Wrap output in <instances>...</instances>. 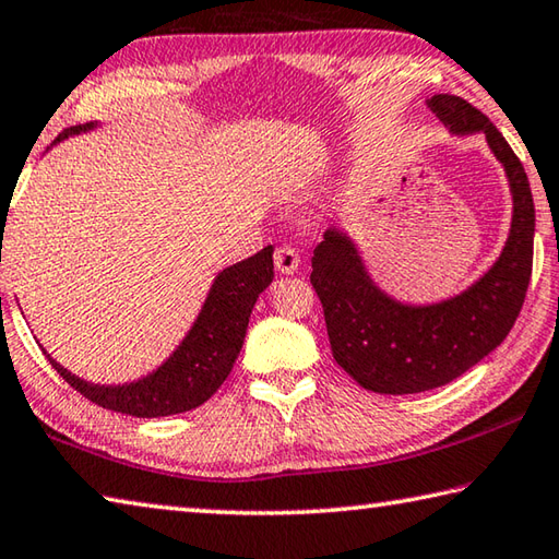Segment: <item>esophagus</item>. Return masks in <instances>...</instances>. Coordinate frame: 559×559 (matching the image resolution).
I'll return each instance as SVG.
<instances>
[{"label":"esophagus","instance_id":"1","mask_svg":"<svg viewBox=\"0 0 559 559\" xmlns=\"http://www.w3.org/2000/svg\"><path fill=\"white\" fill-rule=\"evenodd\" d=\"M273 261H276V271L278 273H296L300 266V257L293 247H278L276 253H273Z\"/></svg>","mask_w":559,"mask_h":559}]
</instances>
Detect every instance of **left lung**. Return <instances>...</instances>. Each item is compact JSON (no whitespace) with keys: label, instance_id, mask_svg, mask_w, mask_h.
<instances>
[{"label":"left lung","instance_id":"left-lung-1","mask_svg":"<svg viewBox=\"0 0 559 559\" xmlns=\"http://www.w3.org/2000/svg\"><path fill=\"white\" fill-rule=\"evenodd\" d=\"M428 107L452 134H484L509 176L513 219L499 261L450 300L405 306L371 281L354 241L328 229L314 247L310 283L324 310L332 357L373 393H420L462 377L511 332L533 273L535 205L525 168L489 117L456 95Z\"/></svg>","mask_w":559,"mask_h":559}]
</instances>
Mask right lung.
Masks as SVG:
<instances>
[{
	"instance_id": "right-lung-1",
	"label": "right lung",
	"mask_w": 559,
	"mask_h": 559,
	"mask_svg": "<svg viewBox=\"0 0 559 559\" xmlns=\"http://www.w3.org/2000/svg\"><path fill=\"white\" fill-rule=\"evenodd\" d=\"M95 124L70 127L58 136L93 129ZM273 281V247L261 249L253 257L235 263L219 273L207 293L195 324L178 349L160 367L134 383L97 385L78 379L75 373L60 367L46 354L50 367L63 377L87 401L134 418H160L198 408L215 393L225 379L245 344L253 302Z\"/></svg>"
}]
</instances>
